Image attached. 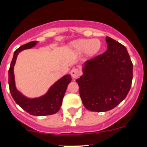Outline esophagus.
<instances>
[{"label":"esophagus","mask_w":147,"mask_h":147,"mask_svg":"<svg viewBox=\"0 0 147 147\" xmlns=\"http://www.w3.org/2000/svg\"><path fill=\"white\" fill-rule=\"evenodd\" d=\"M80 75V71L78 69H73L72 71H71V76H72V78L74 79H76Z\"/></svg>","instance_id":"esophagus-1"}]
</instances>
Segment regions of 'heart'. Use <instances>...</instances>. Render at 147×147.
Returning <instances> with one entry per match:
<instances>
[{
    "label": "heart",
    "instance_id": "1",
    "mask_svg": "<svg viewBox=\"0 0 147 147\" xmlns=\"http://www.w3.org/2000/svg\"><path fill=\"white\" fill-rule=\"evenodd\" d=\"M74 50L78 53H82L87 51L89 55H92L100 50L101 42L98 40L80 39L74 41L72 43Z\"/></svg>",
    "mask_w": 147,
    "mask_h": 147
}]
</instances>
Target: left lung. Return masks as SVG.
Returning <instances> with one entry per match:
<instances>
[{
  "label": "left lung",
  "mask_w": 147,
  "mask_h": 147,
  "mask_svg": "<svg viewBox=\"0 0 147 147\" xmlns=\"http://www.w3.org/2000/svg\"><path fill=\"white\" fill-rule=\"evenodd\" d=\"M107 50L90 59L76 80L85 108L92 112H107L127 97L131 88L133 65L127 48L109 37Z\"/></svg>",
  "instance_id": "8db88e82"
}]
</instances>
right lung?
Instances as JSON below:
<instances>
[{
	"label": "right lung",
	"mask_w": 147,
	"mask_h": 147,
	"mask_svg": "<svg viewBox=\"0 0 147 147\" xmlns=\"http://www.w3.org/2000/svg\"><path fill=\"white\" fill-rule=\"evenodd\" d=\"M35 45L36 42L32 41L20 46L15 51L8 71V84L10 94L15 102L30 115L34 116L53 115L60 110L67 87L72 80L70 75H66L63 77L50 87L45 95L39 98L29 99L24 97L20 92L18 91L15 85L13 67L18 55L22 50L31 48Z\"/></svg>",
	"instance_id": "obj_1"
}]
</instances>
